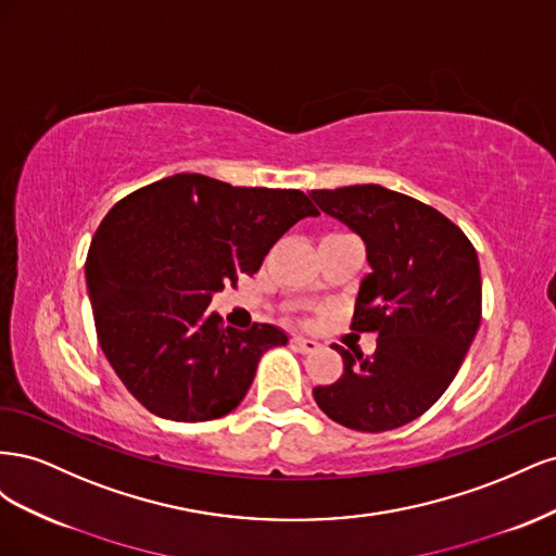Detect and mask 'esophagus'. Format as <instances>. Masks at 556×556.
<instances>
[{
    "label": "esophagus",
    "instance_id": "34e87169",
    "mask_svg": "<svg viewBox=\"0 0 556 556\" xmlns=\"http://www.w3.org/2000/svg\"><path fill=\"white\" fill-rule=\"evenodd\" d=\"M292 345H294L299 352H304V355H308V352L319 350V343H317V341H313V339H304V336H294V339H292Z\"/></svg>",
    "mask_w": 556,
    "mask_h": 556
}]
</instances>
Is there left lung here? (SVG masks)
<instances>
[{
  "label": "left lung",
  "instance_id": "left-lung-1",
  "mask_svg": "<svg viewBox=\"0 0 556 556\" xmlns=\"http://www.w3.org/2000/svg\"><path fill=\"white\" fill-rule=\"evenodd\" d=\"M327 215L359 233L371 264L352 329L378 333L371 357L333 345L343 376L315 387L319 410L355 431L413 422L443 396L482 317L478 252L435 208L380 185L313 190Z\"/></svg>",
  "mask_w": 556,
  "mask_h": 556
}]
</instances>
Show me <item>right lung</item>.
Returning <instances> with one entry per match:
<instances>
[{
    "instance_id": "obj_1",
    "label": "right lung",
    "mask_w": 556,
    "mask_h": 556,
    "mask_svg": "<svg viewBox=\"0 0 556 556\" xmlns=\"http://www.w3.org/2000/svg\"><path fill=\"white\" fill-rule=\"evenodd\" d=\"M308 215L319 211L299 190L233 188L201 174L146 185L106 213L86 260L97 339L146 410L206 422L239 406L264 352L288 333L225 327L208 304L257 274Z\"/></svg>"
}]
</instances>
